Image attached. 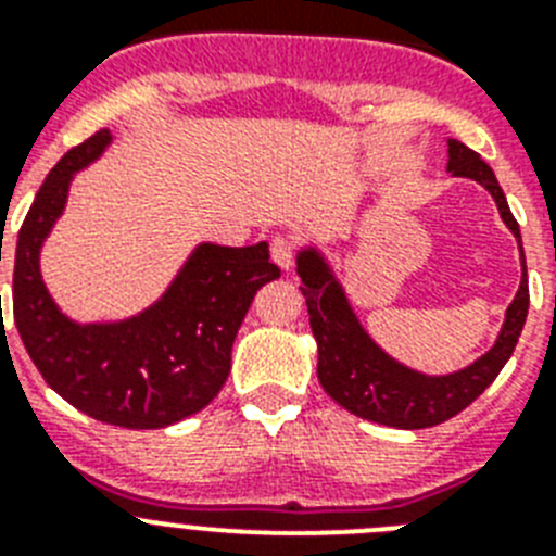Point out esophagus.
<instances>
[{
    "mask_svg": "<svg viewBox=\"0 0 556 556\" xmlns=\"http://www.w3.org/2000/svg\"><path fill=\"white\" fill-rule=\"evenodd\" d=\"M269 253H273V262L281 269H289L294 264V242L289 236H275L273 244H269Z\"/></svg>",
    "mask_w": 556,
    "mask_h": 556,
    "instance_id": "34e87169",
    "label": "esophagus"
}]
</instances>
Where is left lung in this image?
I'll return each mask as SVG.
<instances>
[{
	"mask_svg": "<svg viewBox=\"0 0 556 556\" xmlns=\"http://www.w3.org/2000/svg\"><path fill=\"white\" fill-rule=\"evenodd\" d=\"M454 178H470L493 194L498 214L504 219L520 248V228L509 211L507 198L495 180L493 169L479 159V152L462 141L448 139V166ZM520 287L504 314V326L495 337L493 348L481 353L462 370L445 376H429L404 362L392 358L376 339L367 333L362 320L353 312L342 281L333 273L331 262L317 244H303L298 250V275L301 292L308 306V323L317 339V378L323 390L345 406L351 415L365 417L372 424L392 426V429H429L445 424L448 417L459 415L481 392L488 390L513 356L518 337L523 331L529 312L527 258L520 248Z\"/></svg>",
	"mask_w": 556,
	"mask_h": 556,
	"instance_id": "left-lung-1",
	"label": "left lung"
}]
</instances>
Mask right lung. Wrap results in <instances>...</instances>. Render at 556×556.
<instances>
[{
    "label": "right lung",
    "instance_id": "1",
    "mask_svg": "<svg viewBox=\"0 0 556 556\" xmlns=\"http://www.w3.org/2000/svg\"><path fill=\"white\" fill-rule=\"evenodd\" d=\"M111 141V130L94 132L38 189L13 255V320L33 365L63 401L102 424L164 429L217 397L253 294L281 269L269 262L267 242H200L166 292L139 314L105 323L63 314L41 278V248L66 208L75 175Z\"/></svg>",
    "mask_w": 556,
    "mask_h": 556
}]
</instances>
